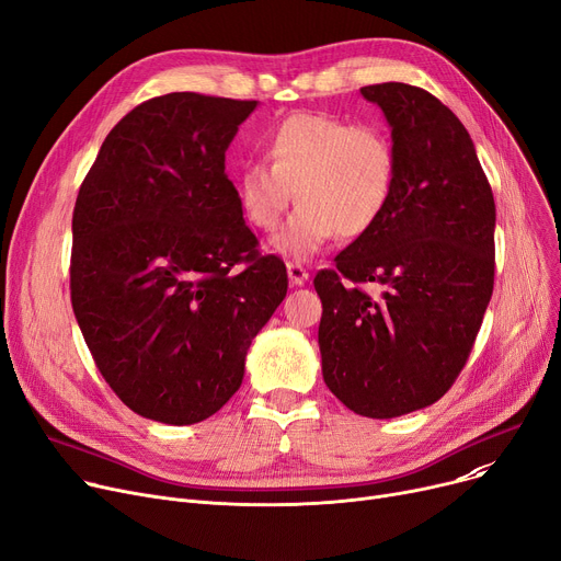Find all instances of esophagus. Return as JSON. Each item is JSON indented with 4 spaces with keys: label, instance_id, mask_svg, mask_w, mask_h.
<instances>
[{
    "label": "esophagus",
    "instance_id": "34e87169",
    "mask_svg": "<svg viewBox=\"0 0 561 561\" xmlns=\"http://www.w3.org/2000/svg\"><path fill=\"white\" fill-rule=\"evenodd\" d=\"M286 273H288V279L293 286H305L309 282V273L302 263H296V261H288L286 263Z\"/></svg>",
    "mask_w": 561,
    "mask_h": 561
}]
</instances>
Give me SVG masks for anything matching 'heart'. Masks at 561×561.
<instances>
[{"label":"heart","mask_w":561,"mask_h":561,"mask_svg":"<svg viewBox=\"0 0 561 561\" xmlns=\"http://www.w3.org/2000/svg\"><path fill=\"white\" fill-rule=\"evenodd\" d=\"M268 163H245L236 180L241 211L261 231H273L296 195L298 211L275 239V250L307 261L334 236L359 239L396 195L398 154L375 123L352 125L320 111L290 113L265 138Z\"/></svg>","instance_id":"1"}]
</instances>
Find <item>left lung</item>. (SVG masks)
<instances>
[{
  "mask_svg": "<svg viewBox=\"0 0 561 561\" xmlns=\"http://www.w3.org/2000/svg\"><path fill=\"white\" fill-rule=\"evenodd\" d=\"M391 127L396 195L320 271L318 345L328 389L359 416L434 404L461 373L493 293L495 204L459 117L423 88L364 85ZM379 283L370 299L359 283Z\"/></svg>",
  "mask_w": 561,
  "mask_h": 561,
  "instance_id": "obj_1",
  "label": "left lung"
}]
</instances>
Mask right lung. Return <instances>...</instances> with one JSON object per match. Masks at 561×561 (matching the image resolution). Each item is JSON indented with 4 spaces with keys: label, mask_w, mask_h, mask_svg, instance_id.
<instances>
[{
    "label": "right lung",
    "mask_w": 561,
    "mask_h": 561,
    "mask_svg": "<svg viewBox=\"0 0 561 561\" xmlns=\"http://www.w3.org/2000/svg\"><path fill=\"white\" fill-rule=\"evenodd\" d=\"M256 104L147 100L108 131L79 188L75 318L106 385L142 419L214 416L286 298V265L259 254L225 174L227 147Z\"/></svg>",
    "instance_id": "right-lung-1"
}]
</instances>
